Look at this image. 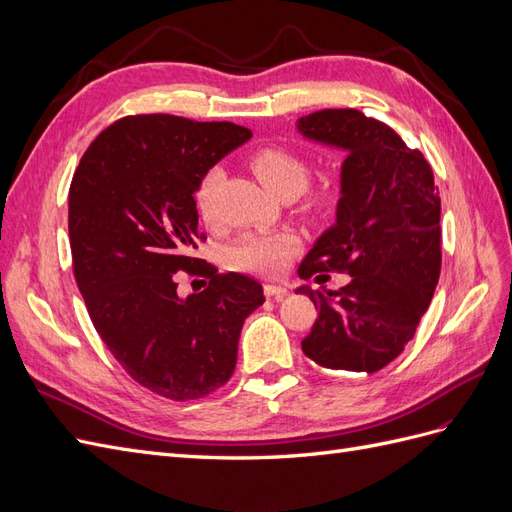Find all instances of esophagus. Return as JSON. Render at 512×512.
Here are the masks:
<instances>
[{"mask_svg":"<svg viewBox=\"0 0 512 512\" xmlns=\"http://www.w3.org/2000/svg\"><path fill=\"white\" fill-rule=\"evenodd\" d=\"M288 290H290V286H288V284H273V282L265 284V294H267V297L282 299L284 294H288Z\"/></svg>","mask_w":512,"mask_h":512,"instance_id":"esophagus-1","label":"esophagus"}]
</instances>
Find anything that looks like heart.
Instances as JSON below:
<instances>
[{
    "instance_id": "b5f03b06",
    "label": "heart",
    "mask_w": 512,
    "mask_h": 512,
    "mask_svg": "<svg viewBox=\"0 0 512 512\" xmlns=\"http://www.w3.org/2000/svg\"><path fill=\"white\" fill-rule=\"evenodd\" d=\"M250 168L254 175L267 185V188L282 196L294 198L307 188L309 179V166L299 156L282 145H265L258 147L250 153ZM220 181V170L211 168L198 181L196 188V209L200 218L205 222H213V192L215 185ZM335 188L331 183H320L316 188L307 190L305 196V209L322 213L331 209L335 203ZM299 250V239L290 235V232H250V235L241 237L235 245L230 247V262L232 267L241 271L252 273H280L288 265V260Z\"/></svg>"
}]
</instances>
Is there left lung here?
<instances>
[{"mask_svg": "<svg viewBox=\"0 0 512 512\" xmlns=\"http://www.w3.org/2000/svg\"><path fill=\"white\" fill-rule=\"evenodd\" d=\"M297 128L346 151L335 224L307 252L299 277L350 275L335 292L299 288L318 309L301 348L327 369L374 374L404 352L438 286L442 230L431 166L393 128L354 108H324Z\"/></svg>", "mask_w": 512, "mask_h": 512, "instance_id": "left-lung-1", "label": "left lung"}]
</instances>
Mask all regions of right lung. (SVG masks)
I'll return each mask as SVG.
<instances>
[{"instance_id":"obj_1","label":"right lung","mask_w":512,"mask_h":512,"mask_svg":"<svg viewBox=\"0 0 512 512\" xmlns=\"http://www.w3.org/2000/svg\"><path fill=\"white\" fill-rule=\"evenodd\" d=\"M252 132L230 121L130 115L108 126L70 183L72 267L106 348L145 389L200 399L235 371L245 318L265 303L262 286L192 258L196 188ZM200 272L203 293L183 300L174 273Z\"/></svg>"}]
</instances>
